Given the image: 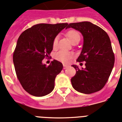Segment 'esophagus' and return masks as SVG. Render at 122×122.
I'll return each instance as SVG.
<instances>
[{
  "label": "esophagus",
  "mask_w": 122,
  "mask_h": 122,
  "mask_svg": "<svg viewBox=\"0 0 122 122\" xmlns=\"http://www.w3.org/2000/svg\"><path fill=\"white\" fill-rule=\"evenodd\" d=\"M68 65H66V64H63V68H64V69H66V68H67V67H68Z\"/></svg>",
  "instance_id": "obj_1"
}]
</instances>
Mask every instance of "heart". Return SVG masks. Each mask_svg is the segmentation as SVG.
I'll list each match as a JSON object with an SVG mask.
<instances>
[{
    "label": "heart",
    "instance_id": "obj_1",
    "mask_svg": "<svg viewBox=\"0 0 122 122\" xmlns=\"http://www.w3.org/2000/svg\"><path fill=\"white\" fill-rule=\"evenodd\" d=\"M67 37L70 40L72 44L76 45L81 40L80 33L76 30H70L67 31L66 33ZM58 37L56 36L53 41V48H56L58 45ZM74 56V54L72 52L64 51H60L55 55V58L56 60L61 61L63 63H68L71 59Z\"/></svg>",
    "mask_w": 122,
    "mask_h": 122
}]
</instances>
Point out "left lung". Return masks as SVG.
Instances as JSON below:
<instances>
[{
	"instance_id": "obj_1",
	"label": "left lung",
	"mask_w": 122,
	"mask_h": 122,
	"mask_svg": "<svg viewBox=\"0 0 122 122\" xmlns=\"http://www.w3.org/2000/svg\"><path fill=\"white\" fill-rule=\"evenodd\" d=\"M81 33L84 45L77 62L86 61V67L76 71L71 81L73 88L83 94L98 92L105 86L115 63V56L108 34L97 25L89 21H82L68 25Z\"/></svg>"
}]
</instances>
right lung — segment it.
<instances>
[{"instance_id":"obj_1","label":"right lung","mask_w":122,"mask_h":122,"mask_svg":"<svg viewBox=\"0 0 122 122\" xmlns=\"http://www.w3.org/2000/svg\"><path fill=\"white\" fill-rule=\"evenodd\" d=\"M68 23H39L20 35L13 54L15 72L21 86L33 96L42 97L51 92L56 76L63 69L61 62L54 59L46 66L42 63L53 50L55 36Z\"/></svg>"}]
</instances>
